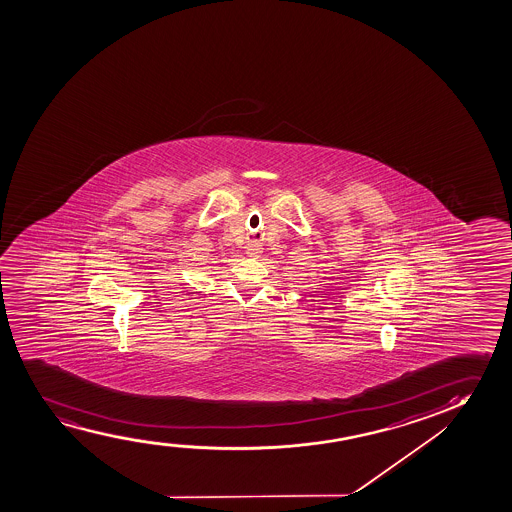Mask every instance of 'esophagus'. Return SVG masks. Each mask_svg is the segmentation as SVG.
<instances>
[{
    "instance_id": "esophagus-1",
    "label": "esophagus",
    "mask_w": 512,
    "mask_h": 512,
    "mask_svg": "<svg viewBox=\"0 0 512 512\" xmlns=\"http://www.w3.org/2000/svg\"><path fill=\"white\" fill-rule=\"evenodd\" d=\"M246 253H248V257H257L260 253L259 246H248Z\"/></svg>"
}]
</instances>
